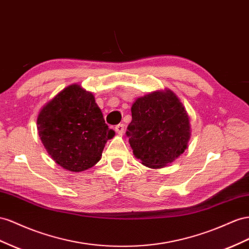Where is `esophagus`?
<instances>
[{"label": "esophagus", "mask_w": 249, "mask_h": 249, "mask_svg": "<svg viewBox=\"0 0 249 249\" xmlns=\"http://www.w3.org/2000/svg\"><path fill=\"white\" fill-rule=\"evenodd\" d=\"M115 131L118 134H123L124 132V124H119L117 125H115Z\"/></svg>", "instance_id": "1"}]
</instances>
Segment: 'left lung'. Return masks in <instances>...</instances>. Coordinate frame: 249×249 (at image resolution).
<instances>
[{
	"label": "left lung",
	"mask_w": 249,
	"mask_h": 249,
	"mask_svg": "<svg viewBox=\"0 0 249 249\" xmlns=\"http://www.w3.org/2000/svg\"><path fill=\"white\" fill-rule=\"evenodd\" d=\"M126 136L136 158L151 169H160L186 150L191 138L190 117L171 90L155 91L132 105Z\"/></svg>",
	"instance_id": "left-lung-1"
}]
</instances>
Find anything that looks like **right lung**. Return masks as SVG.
<instances>
[{
	"instance_id": "right-lung-1",
	"label": "right lung",
	"mask_w": 249,
	"mask_h": 249,
	"mask_svg": "<svg viewBox=\"0 0 249 249\" xmlns=\"http://www.w3.org/2000/svg\"><path fill=\"white\" fill-rule=\"evenodd\" d=\"M39 138L55 162L70 172H83L102 158L115 132L106 124L91 92L70 85L47 103L37 116Z\"/></svg>"
}]
</instances>
